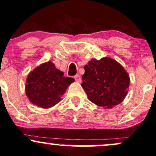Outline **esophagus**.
<instances>
[{"label":"esophagus","mask_w":156,"mask_h":156,"mask_svg":"<svg viewBox=\"0 0 156 156\" xmlns=\"http://www.w3.org/2000/svg\"><path fill=\"white\" fill-rule=\"evenodd\" d=\"M74 78L75 79V80H76V82H81V77H80V74H76L74 76Z\"/></svg>","instance_id":"1"}]
</instances>
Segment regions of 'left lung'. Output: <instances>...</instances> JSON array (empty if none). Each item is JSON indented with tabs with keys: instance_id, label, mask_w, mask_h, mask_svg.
<instances>
[{
	"instance_id": "obj_1",
	"label": "left lung",
	"mask_w": 156,
	"mask_h": 156,
	"mask_svg": "<svg viewBox=\"0 0 156 156\" xmlns=\"http://www.w3.org/2000/svg\"><path fill=\"white\" fill-rule=\"evenodd\" d=\"M84 69L82 87L90 101L99 107L112 108L123 101L130 80L120 64L109 58L92 59Z\"/></svg>"
}]
</instances>
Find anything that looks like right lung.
<instances>
[{
  "label": "right lung",
  "mask_w": 156,
  "mask_h": 156,
  "mask_svg": "<svg viewBox=\"0 0 156 156\" xmlns=\"http://www.w3.org/2000/svg\"><path fill=\"white\" fill-rule=\"evenodd\" d=\"M52 62L41 64L27 76L25 91L33 104L49 108L58 104L73 78L63 76Z\"/></svg>",
  "instance_id": "right-lung-1"
}]
</instances>
